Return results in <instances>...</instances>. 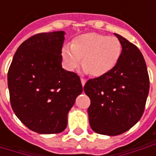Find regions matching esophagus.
Segmentation results:
<instances>
[{
    "instance_id": "34e87169",
    "label": "esophagus",
    "mask_w": 156,
    "mask_h": 156,
    "mask_svg": "<svg viewBox=\"0 0 156 156\" xmlns=\"http://www.w3.org/2000/svg\"><path fill=\"white\" fill-rule=\"evenodd\" d=\"M81 83H82V85H83V87L84 86L85 83H86V80H85L84 78H81Z\"/></svg>"
}]
</instances>
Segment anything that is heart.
<instances>
[{"label":"heart","instance_id":"obj_1","mask_svg":"<svg viewBox=\"0 0 156 156\" xmlns=\"http://www.w3.org/2000/svg\"><path fill=\"white\" fill-rule=\"evenodd\" d=\"M122 51V43L116 37L91 32L77 37L72 45L63 46L62 59L68 71H74L81 65L83 58L85 73L100 77L115 68Z\"/></svg>","mask_w":156,"mask_h":156}]
</instances>
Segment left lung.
Instances as JSON below:
<instances>
[{
    "instance_id": "left-lung-1",
    "label": "left lung",
    "mask_w": 156,
    "mask_h": 156,
    "mask_svg": "<svg viewBox=\"0 0 156 156\" xmlns=\"http://www.w3.org/2000/svg\"><path fill=\"white\" fill-rule=\"evenodd\" d=\"M115 35L123 47L118 64L107 74L89 79L83 87L91 100L88 114L92 129L108 136L123 134L140 119L150 89L140 51L122 36Z\"/></svg>"
}]
</instances>
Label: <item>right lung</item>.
I'll return each instance as SVG.
<instances>
[{
	"instance_id": "obj_1",
	"label": "right lung",
	"mask_w": 156,
	"mask_h": 156,
	"mask_svg": "<svg viewBox=\"0 0 156 156\" xmlns=\"http://www.w3.org/2000/svg\"><path fill=\"white\" fill-rule=\"evenodd\" d=\"M63 31L43 32L23 41L7 74L13 111L31 130L57 134L68 125V114L83 92L79 76L62 68Z\"/></svg>"
}]
</instances>
